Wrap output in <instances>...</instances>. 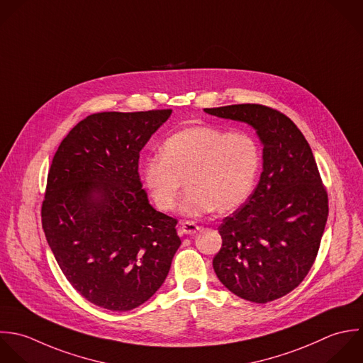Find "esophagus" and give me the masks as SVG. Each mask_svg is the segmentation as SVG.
<instances>
[{
  "label": "esophagus",
  "instance_id": "34e87169",
  "mask_svg": "<svg viewBox=\"0 0 363 363\" xmlns=\"http://www.w3.org/2000/svg\"><path fill=\"white\" fill-rule=\"evenodd\" d=\"M198 230H199V226H198L196 223H194V222L186 220V222H182V225H181V232L185 233V235L192 236V235H195Z\"/></svg>",
  "mask_w": 363,
  "mask_h": 363
}]
</instances>
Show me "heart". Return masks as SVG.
Here are the masks:
<instances>
[{"label":"heart","mask_w":363,"mask_h":363,"mask_svg":"<svg viewBox=\"0 0 363 363\" xmlns=\"http://www.w3.org/2000/svg\"><path fill=\"white\" fill-rule=\"evenodd\" d=\"M260 162V143L252 133L192 125L169 135L161 155L148 158L140 174L162 212L175 209L186 179L188 191L179 209L188 218H198L216 208L230 212L243 205L255 188Z\"/></svg>","instance_id":"obj_1"}]
</instances>
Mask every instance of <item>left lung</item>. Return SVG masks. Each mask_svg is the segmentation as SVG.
I'll use <instances>...</instances> for the list:
<instances>
[{
  "label": "left lung",
  "mask_w": 363,
  "mask_h": 363,
  "mask_svg": "<svg viewBox=\"0 0 363 363\" xmlns=\"http://www.w3.org/2000/svg\"><path fill=\"white\" fill-rule=\"evenodd\" d=\"M205 111L247 123L263 144L257 186L218 228L222 247L213 270L243 300H277L308 274L328 219V194L311 147L298 127L272 107L232 104Z\"/></svg>",
  "instance_id": "8db88e82"
}]
</instances>
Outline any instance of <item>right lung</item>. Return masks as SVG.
I'll return each instance as SVG.
<instances>
[{"instance_id":"1","label":"right lung","mask_w":363,"mask_h":363,"mask_svg":"<svg viewBox=\"0 0 363 363\" xmlns=\"http://www.w3.org/2000/svg\"><path fill=\"white\" fill-rule=\"evenodd\" d=\"M171 113L90 114L53 155L42 228L67 281L97 307L130 311L144 304L181 246L178 220L150 205L138 174L140 151Z\"/></svg>"}]
</instances>
